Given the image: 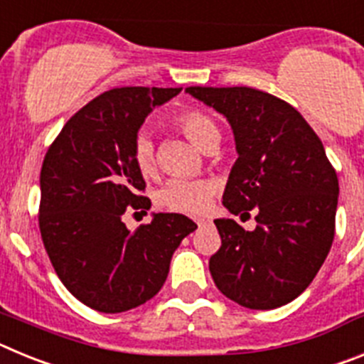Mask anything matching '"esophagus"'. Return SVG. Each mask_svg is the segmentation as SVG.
I'll return each instance as SVG.
<instances>
[{"label": "esophagus", "mask_w": 364, "mask_h": 364, "mask_svg": "<svg viewBox=\"0 0 364 364\" xmlns=\"http://www.w3.org/2000/svg\"><path fill=\"white\" fill-rule=\"evenodd\" d=\"M197 226H198V228L208 226V220H205V218H198V220H197Z\"/></svg>", "instance_id": "1"}]
</instances>
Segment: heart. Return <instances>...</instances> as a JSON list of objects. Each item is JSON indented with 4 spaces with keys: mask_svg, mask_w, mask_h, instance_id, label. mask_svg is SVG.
<instances>
[{
    "mask_svg": "<svg viewBox=\"0 0 364 364\" xmlns=\"http://www.w3.org/2000/svg\"><path fill=\"white\" fill-rule=\"evenodd\" d=\"M175 125L188 136L198 149L204 151L213 142H218L220 133L213 120L205 112L188 109L175 118ZM133 162L144 176L156 171V153L154 144L147 133H140L133 144ZM213 197V184L208 180L173 178L159 191V204L169 211L186 215H200L210 205Z\"/></svg>",
    "mask_w": 364,
    "mask_h": 364,
    "instance_id": "heart-1",
    "label": "heart"
}]
</instances>
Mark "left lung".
I'll return each mask as SVG.
<instances>
[{
    "label": "left lung",
    "instance_id": "8db88e82",
    "mask_svg": "<svg viewBox=\"0 0 364 364\" xmlns=\"http://www.w3.org/2000/svg\"><path fill=\"white\" fill-rule=\"evenodd\" d=\"M186 92L230 122L239 159L222 195L246 231L217 218L222 246L210 259L218 290L240 306L273 310L306 290L336 233L339 182L323 142L284 100L252 87H188Z\"/></svg>",
    "mask_w": 364,
    "mask_h": 364
}]
</instances>
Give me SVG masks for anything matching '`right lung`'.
I'll list each match as a JSON object with an SVG mask.
<instances>
[{"label": "right lung", "mask_w": 364, "mask_h": 364, "mask_svg": "<svg viewBox=\"0 0 364 364\" xmlns=\"http://www.w3.org/2000/svg\"><path fill=\"white\" fill-rule=\"evenodd\" d=\"M180 87H120L80 109L45 154L40 231L58 277L85 306L104 314L136 308L159 294L171 257L197 224L180 213H153L129 231L122 215L147 211L133 144L151 111Z\"/></svg>", "instance_id": "1"}]
</instances>
